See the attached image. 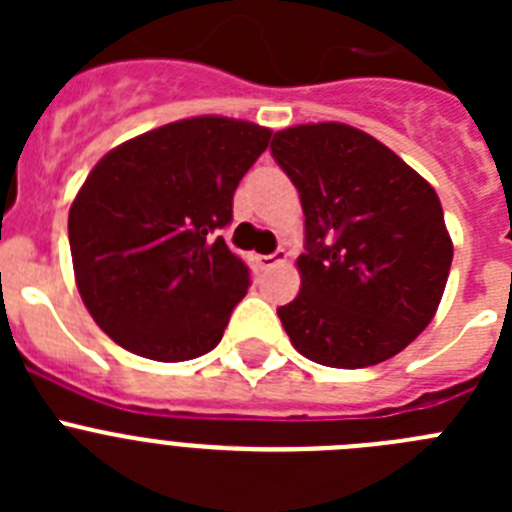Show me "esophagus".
<instances>
[{
    "mask_svg": "<svg viewBox=\"0 0 512 512\" xmlns=\"http://www.w3.org/2000/svg\"><path fill=\"white\" fill-rule=\"evenodd\" d=\"M287 261V251H274L269 253V256H256V264L261 266V269H274V266L284 264Z\"/></svg>",
    "mask_w": 512,
    "mask_h": 512,
    "instance_id": "esophagus-1",
    "label": "esophagus"
}]
</instances>
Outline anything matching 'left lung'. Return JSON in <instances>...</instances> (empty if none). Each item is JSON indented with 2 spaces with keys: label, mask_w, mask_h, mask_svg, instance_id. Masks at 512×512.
<instances>
[{
  "label": "left lung",
  "mask_w": 512,
  "mask_h": 512,
  "mask_svg": "<svg viewBox=\"0 0 512 512\" xmlns=\"http://www.w3.org/2000/svg\"><path fill=\"white\" fill-rule=\"evenodd\" d=\"M271 156L300 192L302 287L279 320L305 359L364 369L431 323L454 246L436 189L395 151L343 122L279 130Z\"/></svg>",
  "instance_id": "obj_1"
}]
</instances>
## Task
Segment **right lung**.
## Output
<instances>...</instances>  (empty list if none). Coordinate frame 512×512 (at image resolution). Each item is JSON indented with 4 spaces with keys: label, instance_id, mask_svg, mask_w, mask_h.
Segmentation results:
<instances>
[{
    "label": "right lung",
    "instance_id": "obj_1",
    "mask_svg": "<svg viewBox=\"0 0 512 512\" xmlns=\"http://www.w3.org/2000/svg\"><path fill=\"white\" fill-rule=\"evenodd\" d=\"M271 130L202 115L102 156L69 212L79 295L130 354L189 361L220 343L251 271L217 230Z\"/></svg>",
    "mask_w": 512,
    "mask_h": 512
}]
</instances>
